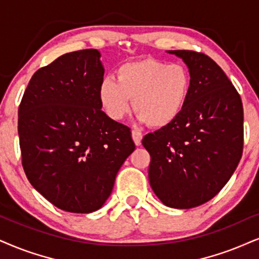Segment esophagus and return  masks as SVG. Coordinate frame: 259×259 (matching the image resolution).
Here are the masks:
<instances>
[{"label":"esophagus","instance_id":"esophagus-1","mask_svg":"<svg viewBox=\"0 0 259 259\" xmlns=\"http://www.w3.org/2000/svg\"><path fill=\"white\" fill-rule=\"evenodd\" d=\"M132 138H133V142H135V144L138 146L142 144V139H143V135L138 131H132Z\"/></svg>","mask_w":259,"mask_h":259}]
</instances>
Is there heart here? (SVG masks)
<instances>
[{
  "label": "heart",
  "instance_id": "1",
  "mask_svg": "<svg viewBox=\"0 0 259 259\" xmlns=\"http://www.w3.org/2000/svg\"><path fill=\"white\" fill-rule=\"evenodd\" d=\"M191 89L190 73L180 63L154 59L127 62L101 82L98 97L108 116L121 120L130 113L132 100L138 116L150 127H164L183 111Z\"/></svg>",
  "mask_w": 259,
  "mask_h": 259
}]
</instances>
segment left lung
Segmentation results:
<instances>
[{"label": "left lung", "instance_id": "obj_1", "mask_svg": "<svg viewBox=\"0 0 259 259\" xmlns=\"http://www.w3.org/2000/svg\"><path fill=\"white\" fill-rule=\"evenodd\" d=\"M184 60L191 89L173 122L143 138L151 156L149 181L164 205L191 209L209 202L237 169L244 146V110L237 89L203 53L168 50Z\"/></svg>", "mask_w": 259, "mask_h": 259}]
</instances>
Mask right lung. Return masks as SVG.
I'll return each instance as SVG.
<instances>
[{
  "instance_id": "obj_1",
  "label": "right lung",
  "mask_w": 259,
  "mask_h": 259,
  "mask_svg": "<svg viewBox=\"0 0 259 259\" xmlns=\"http://www.w3.org/2000/svg\"><path fill=\"white\" fill-rule=\"evenodd\" d=\"M100 57L96 49L57 57L32 75L19 105L25 174L41 196L68 212L100 209L136 149L131 128L101 109Z\"/></svg>"
}]
</instances>
